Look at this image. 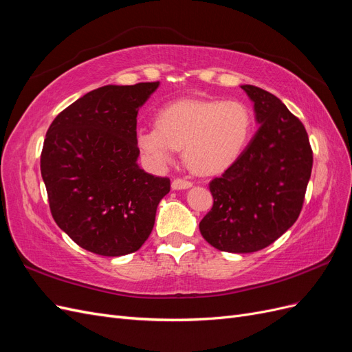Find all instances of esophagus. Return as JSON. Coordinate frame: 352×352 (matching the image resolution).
<instances>
[{"label": "esophagus", "mask_w": 352, "mask_h": 352, "mask_svg": "<svg viewBox=\"0 0 352 352\" xmlns=\"http://www.w3.org/2000/svg\"><path fill=\"white\" fill-rule=\"evenodd\" d=\"M192 186V182L188 179H182V177H176L172 182V188L173 189H188Z\"/></svg>", "instance_id": "esophagus-1"}]
</instances>
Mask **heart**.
Listing matches in <instances>:
<instances>
[{"instance_id":"heart-1","label":"heart","mask_w":352,"mask_h":352,"mask_svg":"<svg viewBox=\"0 0 352 352\" xmlns=\"http://www.w3.org/2000/svg\"><path fill=\"white\" fill-rule=\"evenodd\" d=\"M252 132L254 116L242 101L184 98L160 109L155 126L138 129L136 142L154 164L172 163L184 150L194 172L217 175L238 162Z\"/></svg>"}]
</instances>
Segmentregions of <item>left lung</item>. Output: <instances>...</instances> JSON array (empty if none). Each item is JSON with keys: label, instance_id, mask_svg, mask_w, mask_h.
Here are the masks:
<instances>
[{"label": "left lung", "instance_id": "1", "mask_svg": "<svg viewBox=\"0 0 352 352\" xmlns=\"http://www.w3.org/2000/svg\"><path fill=\"white\" fill-rule=\"evenodd\" d=\"M242 89L260 127L238 162L210 182L214 202L199 232L220 251L247 254L269 247L296 221L313 150L304 124L278 97L252 85Z\"/></svg>", "mask_w": 352, "mask_h": 352}]
</instances>
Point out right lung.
Here are the masks:
<instances>
[{
	"mask_svg": "<svg viewBox=\"0 0 352 352\" xmlns=\"http://www.w3.org/2000/svg\"><path fill=\"white\" fill-rule=\"evenodd\" d=\"M158 82L107 85L50 124L41 175L52 219L83 250L104 257L138 251L150 236L168 177L136 164V116Z\"/></svg>",
	"mask_w": 352,
	"mask_h": 352,
	"instance_id": "right-lung-1",
	"label": "right lung"
}]
</instances>
